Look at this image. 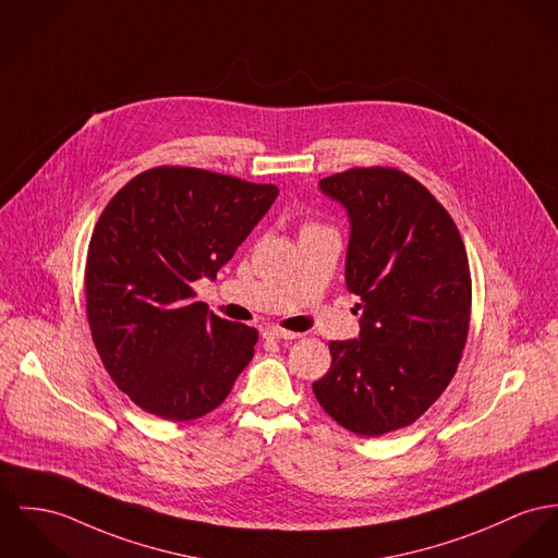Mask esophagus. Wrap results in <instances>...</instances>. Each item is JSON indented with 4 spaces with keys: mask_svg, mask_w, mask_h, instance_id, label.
Returning <instances> with one entry per match:
<instances>
[{
    "mask_svg": "<svg viewBox=\"0 0 558 558\" xmlns=\"http://www.w3.org/2000/svg\"><path fill=\"white\" fill-rule=\"evenodd\" d=\"M263 338L265 340H298L300 333L287 331V329H278V327H267V329H263Z\"/></svg>",
    "mask_w": 558,
    "mask_h": 558,
    "instance_id": "34e87169",
    "label": "esophagus"
}]
</instances>
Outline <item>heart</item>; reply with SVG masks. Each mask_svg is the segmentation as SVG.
<instances>
[{
  "label": "heart",
  "instance_id": "heart-1",
  "mask_svg": "<svg viewBox=\"0 0 558 558\" xmlns=\"http://www.w3.org/2000/svg\"><path fill=\"white\" fill-rule=\"evenodd\" d=\"M316 227H320V225H316V222H305L303 225V229H316Z\"/></svg>",
  "mask_w": 558,
  "mask_h": 558
}]
</instances>
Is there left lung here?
<instances>
[{"instance_id": "obj_1", "label": "left lung", "mask_w": 558, "mask_h": 558, "mask_svg": "<svg viewBox=\"0 0 558 558\" xmlns=\"http://www.w3.org/2000/svg\"><path fill=\"white\" fill-rule=\"evenodd\" d=\"M350 216L345 284L361 298L359 340L329 342L312 388L343 429L378 437L416 423L457 374L470 333L472 274L448 210L395 168L320 180Z\"/></svg>"}]
</instances>
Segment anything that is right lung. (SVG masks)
I'll return each mask as SVG.
<instances>
[{
    "instance_id": "add662e5",
    "label": "right lung",
    "mask_w": 558,
    "mask_h": 558,
    "mask_svg": "<svg viewBox=\"0 0 558 558\" xmlns=\"http://www.w3.org/2000/svg\"><path fill=\"white\" fill-rule=\"evenodd\" d=\"M276 197L274 184L159 166L131 178L95 222L90 336L112 383L144 412L195 421L251 363L257 329L208 312L191 284L216 278Z\"/></svg>"
}]
</instances>
